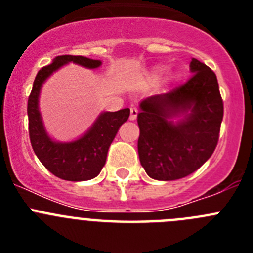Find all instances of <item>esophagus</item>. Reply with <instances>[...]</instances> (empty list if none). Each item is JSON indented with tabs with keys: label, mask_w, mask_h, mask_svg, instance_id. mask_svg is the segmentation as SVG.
I'll return each mask as SVG.
<instances>
[{
	"label": "esophagus",
	"mask_w": 253,
	"mask_h": 253,
	"mask_svg": "<svg viewBox=\"0 0 253 253\" xmlns=\"http://www.w3.org/2000/svg\"><path fill=\"white\" fill-rule=\"evenodd\" d=\"M137 115H138V109H135V107H131V109H130V116H129V119L135 120V119H137Z\"/></svg>",
	"instance_id": "esophagus-1"
}]
</instances>
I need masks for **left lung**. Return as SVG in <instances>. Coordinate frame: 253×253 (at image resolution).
<instances>
[{"label": "left lung", "mask_w": 253, "mask_h": 253, "mask_svg": "<svg viewBox=\"0 0 253 253\" xmlns=\"http://www.w3.org/2000/svg\"><path fill=\"white\" fill-rule=\"evenodd\" d=\"M193 77L184 86L142 100L138 113V154L154 180H178L195 172L213 154L223 120L215 73L190 62Z\"/></svg>", "instance_id": "1"}]
</instances>
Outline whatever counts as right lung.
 I'll list each match as a JSON object with an SVG mask.
<instances>
[{
  "label": "right lung",
  "instance_id": "right-lung-1",
  "mask_svg": "<svg viewBox=\"0 0 253 253\" xmlns=\"http://www.w3.org/2000/svg\"><path fill=\"white\" fill-rule=\"evenodd\" d=\"M68 63L95 69L102 62L82 55H59L40 69L28 100L29 135L37 157L53 175L67 181H87L101 172L109 147L120 126L128 120L130 110L126 107L119 111H102L88 130L77 139L71 142L53 139L46 131L39 110L40 91L53 73Z\"/></svg>",
  "mask_w": 253,
  "mask_h": 253
}]
</instances>
